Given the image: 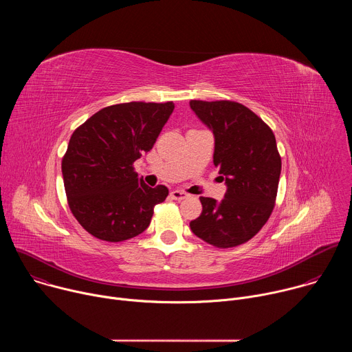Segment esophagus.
<instances>
[{"instance_id":"34e87169","label":"esophagus","mask_w":352,"mask_h":352,"mask_svg":"<svg viewBox=\"0 0 352 352\" xmlns=\"http://www.w3.org/2000/svg\"><path fill=\"white\" fill-rule=\"evenodd\" d=\"M170 196H171L174 200H182V199H185V197L188 196V193L184 192V190L175 189V190H173V192L170 193Z\"/></svg>"}]
</instances>
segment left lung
<instances>
[{
    "instance_id": "1",
    "label": "left lung",
    "mask_w": 352,
    "mask_h": 352,
    "mask_svg": "<svg viewBox=\"0 0 352 352\" xmlns=\"http://www.w3.org/2000/svg\"><path fill=\"white\" fill-rule=\"evenodd\" d=\"M189 106L213 132V162L227 185L220 202L200 197L202 214L189 227L213 246L241 245L261 231L274 208L281 173L274 133L254 111L230 100H190Z\"/></svg>"
}]
</instances>
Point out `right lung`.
<instances>
[{
  "mask_svg": "<svg viewBox=\"0 0 352 352\" xmlns=\"http://www.w3.org/2000/svg\"><path fill=\"white\" fill-rule=\"evenodd\" d=\"M173 110V102L116 104L72 133L61 164L64 186L72 214L93 236L133 238L166 200L167 186H147L132 164L153 147Z\"/></svg>",
  "mask_w": 352,
  "mask_h": 352,
  "instance_id": "1",
  "label": "right lung"
}]
</instances>
